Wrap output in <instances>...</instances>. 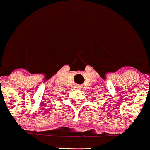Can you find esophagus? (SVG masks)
Instances as JSON below:
<instances>
[{
  "instance_id": "34e87169",
  "label": "esophagus",
  "mask_w": 150,
  "mask_h": 150,
  "mask_svg": "<svg viewBox=\"0 0 150 150\" xmlns=\"http://www.w3.org/2000/svg\"><path fill=\"white\" fill-rule=\"evenodd\" d=\"M76 88L78 89V90H81V86H79V85H77V86H76Z\"/></svg>"
}]
</instances>
